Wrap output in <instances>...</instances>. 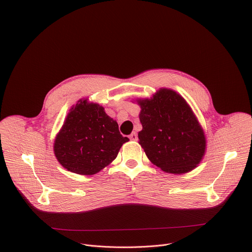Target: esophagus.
<instances>
[{
    "label": "esophagus",
    "instance_id": "obj_1",
    "mask_svg": "<svg viewBox=\"0 0 252 252\" xmlns=\"http://www.w3.org/2000/svg\"><path fill=\"white\" fill-rule=\"evenodd\" d=\"M129 138L131 139V140H137V134L135 133V132H132V133H130L129 134Z\"/></svg>",
    "mask_w": 252,
    "mask_h": 252
}]
</instances>
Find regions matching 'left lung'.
I'll return each instance as SVG.
<instances>
[{"mask_svg": "<svg viewBox=\"0 0 252 252\" xmlns=\"http://www.w3.org/2000/svg\"><path fill=\"white\" fill-rule=\"evenodd\" d=\"M138 103L142 126L139 145L149 159L170 173L193 169L204 155L205 136L185 98L162 89Z\"/></svg>", "mask_w": 252, "mask_h": 252, "instance_id": "obj_1", "label": "left lung"}]
</instances>
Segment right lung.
Wrapping results in <instances>:
<instances>
[{
	"label": "right lung",
	"instance_id": "add662e5",
	"mask_svg": "<svg viewBox=\"0 0 252 252\" xmlns=\"http://www.w3.org/2000/svg\"><path fill=\"white\" fill-rule=\"evenodd\" d=\"M127 140L102 106L81 99L67 115L54 151L64 168L89 175L111 163Z\"/></svg>",
	"mask_w": 252,
	"mask_h": 252
}]
</instances>
